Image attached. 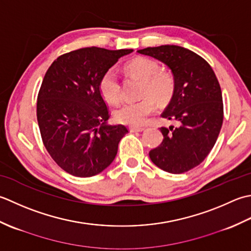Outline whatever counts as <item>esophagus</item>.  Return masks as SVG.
<instances>
[{"label":"esophagus","instance_id":"esophagus-1","mask_svg":"<svg viewBox=\"0 0 251 251\" xmlns=\"http://www.w3.org/2000/svg\"><path fill=\"white\" fill-rule=\"evenodd\" d=\"M145 130V127L143 126H130L131 132H143Z\"/></svg>","mask_w":251,"mask_h":251}]
</instances>
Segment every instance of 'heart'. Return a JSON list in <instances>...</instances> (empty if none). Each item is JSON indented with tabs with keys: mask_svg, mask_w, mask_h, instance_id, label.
<instances>
[{
	"mask_svg": "<svg viewBox=\"0 0 251 251\" xmlns=\"http://www.w3.org/2000/svg\"><path fill=\"white\" fill-rule=\"evenodd\" d=\"M126 70L143 80L140 100L126 101L116 110V118L121 124L130 126L143 125L148 116L154 114L157 104L165 105L172 99L175 80L168 73L159 71V65L146 57H136L126 65ZM99 89L101 96L116 104L121 99V88L115 69L106 70L100 76Z\"/></svg>",
	"mask_w": 251,
	"mask_h": 251,
	"instance_id": "b5f03b06",
	"label": "heart"
}]
</instances>
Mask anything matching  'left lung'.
I'll return each instance as SVG.
<instances>
[{
    "label": "left lung",
    "instance_id": "obj_1",
    "mask_svg": "<svg viewBox=\"0 0 251 251\" xmlns=\"http://www.w3.org/2000/svg\"><path fill=\"white\" fill-rule=\"evenodd\" d=\"M168 66L175 92L161 117L178 126H162L161 144L150 151L161 170L180 175L197 167L217 142L223 122L222 92L212 68L196 53L177 45L137 50Z\"/></svg>",
    "mask_w": 251,
    "mask_h": 251
}]
</instances>
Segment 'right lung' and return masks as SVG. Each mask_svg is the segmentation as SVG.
Listing matches in <instances>:
<instances>
[{
  "instance_id": "1",
  "label": "right lung",
  "mask_w": 251,
  "mask_h": 251,
  "mask_svg": "<svg viewBox=\"0 0 251 251\" xmlns=\"http://www.w3.org/2000/svg\"><path fill=\"white\" fill-rule=\"evenodd\" d=\"M132 52L75 50L59 56L45 74L37 103L41 136L50 157L69 175L93 176L114 161L127 129L107 124L109 111L99 82L106 70Z\"/></svg>"
}]
</instances>
